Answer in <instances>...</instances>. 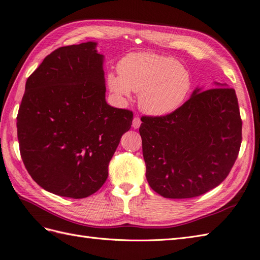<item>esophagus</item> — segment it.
I'll list each match as a JSON object with an SVG mask.
<instances>
[{
	"label": "esophagus",
	"instance_id": "esophagus-1",
	"mask_svg": "<svg viewBox=\"0 0 260 260\" xmlns=\"http://www.w3.org/2000/svg\"><path fill=\"white\" fill-rule=\"evenodd\" d=\"M141 125V119L139 117H135L133 118V120H132V127L135 128V129H138L139 127Z\"/></svg>",
	"mask_w": 260,
	"mask_h": 260
}]
</instances>
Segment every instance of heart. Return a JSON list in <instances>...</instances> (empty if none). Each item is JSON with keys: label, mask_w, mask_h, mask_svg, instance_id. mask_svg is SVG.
<instances>
[{"label": "heart", "mask_w": 260, "mask_h": 260, "mask_svg": "<svg viewBox=\"0 0 260 260\" xmlns=\"http://www.w3.org/2000/svg\"><path fill=\"white\" fill-rule=\"evenodd\" d=\"M119 76L109 74L107 83L117 95L139 94V105L152 116L174 113L191 92L193 80L188 70L172 57L154 53H131L118 65Z\"/></svg>", "instance_id": "1"}]
</instances>
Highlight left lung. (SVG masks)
<instances>
[{"label": "left lung", "mask_w": 260, "mask_h": 260, "mask_svg": "<svg viewBox=\"0 0 260 260\" xmlns=\"http://www.w3.org/2000/svg\"><path fill=\"white\" fill-rule=\"evenodd\" d=\"M200 91L174 113L143 116L140 125L146 179L167 199H192L218 186L238 158L242 119L235 90Z\"/></svg>", "instance_id": "obj_1"}]
</instances>
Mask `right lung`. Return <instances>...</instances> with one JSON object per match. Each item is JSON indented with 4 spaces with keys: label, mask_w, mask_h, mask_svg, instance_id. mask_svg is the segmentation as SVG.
I'll return each instance as SVG.
<instances>
[{
    "label": "right lung",
    "mask_w": 260,
    "mask_h": 260,
    "mask_svg": "<svg viewBox=\"0 0 260 260\" xmlns=\"http://www.w3.org/2000/svg\"><path fill=\"white\" fill-rule=\"evenodd\" d=\"M96 43L61 46L26 82L17 115L23 165L53 194L84 199L99 191L124 132L129 109L105 101L103 55Z\"/></svg>",
    "instance_id": "obj_1"
}]
</instances>
